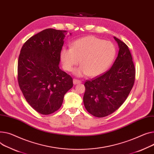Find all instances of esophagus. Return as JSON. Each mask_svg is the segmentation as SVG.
<instances>
[{
	"mask_svg": "<svg viewBox=\"0 0 154 154\" xmlns=\"http://www.w3.org/2000/svg\"><path fill=\"white\" fill-rule=\"evenodd\" d=\"M73 83L74 85H76V84H80L81 83V81L79 80H77L76 79H73Z\"/></svg>",
	"mask_w": 154,
	"mask_h": 154,
	"instance_id": "esophagus-1",
	"label": "esophagus"
}]
</instances>
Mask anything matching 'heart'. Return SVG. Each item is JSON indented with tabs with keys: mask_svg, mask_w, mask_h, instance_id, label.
<instances>
[{
	"mask_svg": "<svg viewBox=\"0 0 154 154\" xmlns=\"http://www.w3.org/2000/svg\"><path fill=\"white\" fill-rule=\"evenodd\" d=\"M116 54V49L111 42L94 36H87L75 40L71 47H63L60 51V59L63 68L70 72L79 64V67L74 70L76 75L87 74L96 77L108 69Z\"/></svg>",
	"mask_w": 154,
	"mask_h": 154,
	"instance_id": "b5f03b06",
	"label": "heart"
}]
</instances>
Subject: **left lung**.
<instances>
[{"label": "left lung", "mask_w": 154, "mask_h": 154, "mask_svg": "<svg viewBox=\"0 0 154 154\" xmlns=\"http://www.w3.org/2000/svg\"><path fill=\"white\" fill-rule=\"evenodd\" d=\"M114 38L119 49L112 67L84 84V106L89 113L98 118L111 115L123 104L135 82L136 69L130 51L124 42Z\"/></svg>", "instance_id": "8db88e82"}]
</instances>
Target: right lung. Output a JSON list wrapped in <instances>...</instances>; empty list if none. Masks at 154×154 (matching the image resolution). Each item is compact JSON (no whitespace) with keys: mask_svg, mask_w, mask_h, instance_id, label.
Here are the masks:
<instances>
[{"mask_svg":"<svg viewBox=\"0 0 154 154\" xmlns=\"http://www.w3.org/2000/svg\"><path fill=\"white\" fill-rule=\"evenodd\" d=\"M67 34L65 30L44 29L29 38L20 51L18 85L29 105L40 114L58 110L73 87L72 78L59 67Z\"/></svg>","mask_w":154,"mask_h":154,"instance_id":"right-lung-1","label":"right lung"}]
</instances>
